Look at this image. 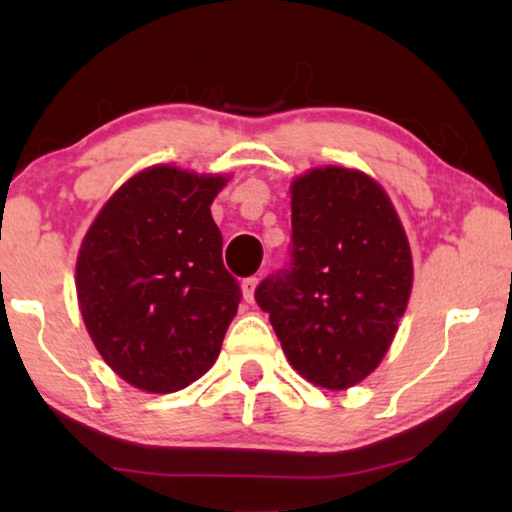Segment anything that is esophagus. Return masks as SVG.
Instances as JSON below:
<instances>
[{"instance_id":"34e87169","label":"esophagus","mask_w":512,"mask_h":512,"mask_svg":"<svg viewBox=\"0 0 512 512\" xmlns=\"http://www.w3.org/2000/svg\"><path fill=\"white\" fill-rule=\"evenodd\" d=\"M256 286H258V279L256 277H247L242 282V296H244V300H247V303H254Z\"/></svg>"}]
</instances>
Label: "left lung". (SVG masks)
Wrapping results in <instances>:
<instances>
[{"instance_id": "obj_1", "label": "left lung", "mask_w": 512, "mask_h": 512, "mask_svg": "<svg viewBox=\"0 0 512 512\" xmlns=\"http://www.w3.org/2000/svg\"><path fill=\"white\" fill-rule=\"evenodd\" d=\"M291 265L263 279L286 359L314 387L345 391L380 366L412 293V251L387 191L352 167L291 181Z\"/></svg>"}]
</instances>
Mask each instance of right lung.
<instances>
[{
    "instance_id": "add662e5",
    "label": "right lung",
    "mask_w": 512,
    "mask_h": 512,
    "mask_svg": "<svg viewBox=\"0 0 512 512\" xmlns=\"http://www.w3.org/2000/svg\"><path fill=\"white\" fill-rule=\"evenodd\" d=\"M228 179L151 165L116 188L83 237L74 277L83 324L135 389L172 394L219 359L240 303L209 209Z\"/></svg>"
}]
</instances>
